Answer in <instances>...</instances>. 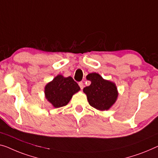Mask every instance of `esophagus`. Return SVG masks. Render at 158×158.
<instances>
[{
	"mask_svg": "<svg viewBox=\"0 0 158 158\" xmlns=\"http://www.w3.org/2000/svg\"><path fill=\"white\" fill-rule=\"evenodd\" d=\"M79 86L80 88H81V89H83V88H84V84H83V82H82V81L79 82Z\"/></svg>",
	"mask_w": 158,
	"mask_h": 158,
	"instance_id": "34e87169",
	"label": "esophagus"
}]
</instances>
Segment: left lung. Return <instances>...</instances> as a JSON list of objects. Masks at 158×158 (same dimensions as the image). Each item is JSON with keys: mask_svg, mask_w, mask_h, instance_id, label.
I'll use <instances>...</instances> for the list:
<instances>
[{"mask_svg": "<svg viewBox=\"0 0 158 158\" xmlns=\"http://www.w3.org/2000/svg\"><path fill=\"white\" fill-rule=\"evenodd\" d=\"M86 79L91 84L83 91L86 94L89 104L100 110L110 109L118 96L115 84L103 79L97 73H91L87 75Z\"/></svg>", "mask_w": 158, "mask_h": 158, "instance_id": "1", "label": "left lung"}]
</instances>
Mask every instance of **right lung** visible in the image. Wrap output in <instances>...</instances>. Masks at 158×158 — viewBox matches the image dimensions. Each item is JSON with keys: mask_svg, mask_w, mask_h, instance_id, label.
<instances>
[{"mask_svg": "<svg viewBox=\"0 0 158 158\" xmlns=\"http://www.w3.org/2000/svg\"><path fill=\"white\" fill-rule=\"evenodd\" d=\"M80 90L78 84L72 77L58 75L45 86V97L55 108L64 106L73 94Z\"/></svg>", "mask_w": 158, "mask_h": 158, "instance_id": "1", "label": "right lung"}]
</instances>
